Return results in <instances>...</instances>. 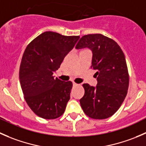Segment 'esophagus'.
<instances>
[{
	"instance_id": "obj_1",
	"label": "esophagus",
	"mask_w": 146,
	"mask_h": 146,
	"mask_svg": "<svg viewBox=\"0 0 146 146\" xmlns=\"http://www.w3.org/2000/svg\"><path fill=\"white\" fill-rule=\"evenodd\" d=\"M73 86H78V84L76 83V82H73Z\"/></svg>"
}]
</instances>
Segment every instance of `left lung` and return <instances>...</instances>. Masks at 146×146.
Listing matches in <instances>:
<instances>
[{
    "mask_svg": "<svg viewBox=\"0 0 146 146\" xmlns=\"http://www.w3.org/2000/svg\"><path fill=\"white\" fill-rule=\"evenodd\" d=\"M76 48L92 51L91 68L97 70L96 86L82 85V110L92 119L109 118L119 110L127 94L129 78L124 54L115 41L101 34L82 36Z\"/></svg>",
    "mask_w": 146,
    "mask_h": 146,
    "instance_id": "left-lung-1",
    "label": "left lung"
}]
</instances>
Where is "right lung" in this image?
I'll return each mask as SVG.
<instances>
[{
  "label": "right lung",
  "mask_w": 146,
  "mask_h": 146,
  "mask_svg": "<svg viewBox=\"0 0 146 146\" xmlns=\"http://www.w3.org/2000/svg\"><path fill=\"white\" fill-rule=\"evenodd\" d=\"M79 38L45 32L32 40L23 54L20 85L29 107L42 118L56 119L64 113L73 84L55 79L53 74Z\"/></svg>",
  "instance_id": "obj_1"
}]
</instances>
